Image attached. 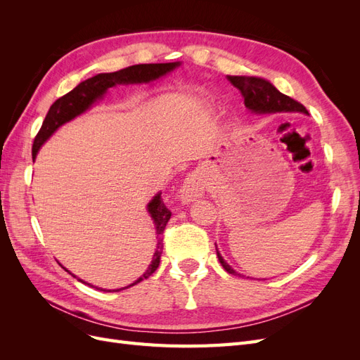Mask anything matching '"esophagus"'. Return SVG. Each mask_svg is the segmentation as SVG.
Here are the masks:
<instances>
[{
  "label": "esophagus",
  "instance_id": "esophagus-1",
  "mask_svg": "<svg viewBox=\"0 0 360 360\" xmlns=\"http://www.w3.org/2000/svg\"><path fill=\"white\" fill-rule=\"evenodd\" d=\"M204 191H205V184H204V179L201 177V174L192 172V174H189L188 179L184 180L183 186L180 189V201L183 204L195 201L197 198L202 197Z\"/></svg>",
  "mask_w": 360,
  "mask_h": 360
}]
</instances>
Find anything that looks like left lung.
Returning <instances> with one entry per match:
<instances>
[{
  "instance_id": "obj_1",
  "label": "left lung",
  "mask_w": 360,
  "mask_h": 360,
  "mask_svg": "<svg viewBox=\"0 0 360 360\" xmlns=\"http://www.w3.org/2000/svg\"><path fill=\"white\" fill-rule=\"evenodd\" d=\"M230 81L238 91L242 93L245 99V106L249 111L255 114H271V112H303L308 114L307 108L302 103L296 102L291 97L282 94L271 85L269 81L263 78H257V76H228ZM217 258H219L222 267L231 275H238L231 266L226 263L216 248Z\"/></svg>"
}]
</instances>
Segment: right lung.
Wrapping results in <instances>:
<instances>
[{
    "label": "right lung",
    "mask_w": 360,
    "mask_h": 360,
    "mask_svg": "<svg viewBox=\"0 0 360 360\" xmlns=\"http://www.w3.org/2000/svg\"><path fill=\"white\" fill-rule=\"evenodd\" d=\"M177 66H180L179 61L177 63H159V64H136V66H130V68L117 70L112 73H99V75L93 76V78L82 81L79 85H76L72 91L64 94L63 97H60V99L53 102L52 106L49 108L45 120H43V124L39 130V134L34 138V144H32V160L36 159V155L39 153V148L41 147V144L45 143V141L53 132H56V130L61 124L70 122V120L75 118L76 115H79L84 111L89 110V108L97 99H101L108 89H111V86H114L117 84H141V82L155 81V79L160 78V76L174 70ZM160 193H158L156 197L151 200L147 205L151 219H153V222L156 225V234L159 238L156 252H155L153 259H151V264L148 266L146 274L141 278H138L134 284H130L129 287H132V285L138 284V282L147 279L148 276L153 275L156 269L159 267L162 249H163L160 234H163V230H165V226L171 217V212L167 209L165 204H163ZM81 282H84V281H81ZM124 288H127V287H124ZM124 288H120V290H124ZM97 290H102V288H97ZM120 290H114V291H120ZM102 291H106V290H102Z\"/></svg>",
    "instance_id": "right-lung-1"
}]
</instances>
